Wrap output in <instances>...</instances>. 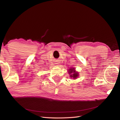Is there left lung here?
Segmentation results:
<instances>
[{"label": "left lung", "instance_id": "obj_1", "mask_svg": "<svg viewBox=\"0 0 120 120\" xmlns=\"http://www.w3.org/2000/svg\"><path fill=\"white\" fill-rule=\"evenodd\" d=\"M68 73L70 75V77L71 78H73L74 79H75L76 78H77L79 76V74L78 72H76V71L75 70V68H69L68 70Z\"/></svg>", "mask_w": 120, "mask_h": 120}]
</instances>
